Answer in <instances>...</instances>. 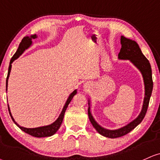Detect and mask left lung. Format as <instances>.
I'll return each instance as SVG.
<instances>
[{
    "instance_id": "8db88e82",
    "label": "left lung",
    "mask_w": 160,
    "mask_h": 160,
    "mask_svg": "<svg viewBox=\"0 0 160 160\" xmlns=\"http://www.w3.org/2000/svg\"><path fill=\"white\" fill-rule=\"evenodd\" d=\"M121 44L122 48L120 50L119 55H118L119 58L128 59L141 71L142 74L143 76L144 82H145V100H144L142 110L139 116L135 120H133L131 123L128 124V125L120 128V129L115 130V131L106 130L102 128L100 125H98L92 118L91 113H90L89 107L88 111V116H89L90 121L91 122L92 126L95 128V129L98 131V133L104 136V137L112 138V139L121 137L122 136L128 134L132 130L134 129L139 123H141V122L142 121L144 117H145V114H146L148 108L150 98H151V93H152L153 84L151 64H150L149 61L146 58V57L142 54L137 43L134 41H132L131 39L126 38L125 37L122 36Z\"/></svg>"
}]
</instances>
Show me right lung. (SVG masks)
I'll return each instance as SVG.
<instances>
[{
  "mask_svg": "<svg viewBox=\"0 0 160 160\" xmlns=\"http://www.w3.org/2000/svg\"><path fill=\"white\" fill-rule=\"evenodd\" d=\"M36 35H31L30 37L27 36L24 37L21 41V42L20 43L18 48V50L16 51V52L14 54V56L12 57L11 60H10V63H9V70H8V74H7V82H8V78L9 76V73H10V70H11V67L12 65L11 64L12 63L15 59L18 58V57L22 54L23 51H24L26 49H27L28 47L32 44V38H36ZM76 93V90H75L70 94V96H69L68 101L66 102V104L64 106V108H63L62 113H61L60 116H58V118L57 119V120L55 122H53L52 124H51L50 125H47V126H44V127H40V128H23L19 126L16 122H15V120L12 118V116L11 115L10 113V110H9V108L8 106V109H9V114H10V116L12 119V121L15 122V124L20 129L22 130L23 132L25 133H28V134L34 137H50L53 134L56 133L57 131L60 128L61 125H62L63 119H64V113L66 111V109L68 108V104H70V102L72 100V98H73V96H75V94Z\"/></svg>",
  "mask_w": 160,
  "mask_h": 160,
  "instance_id": "obj_1",
  "label": "right lung"
}]
</instances>
